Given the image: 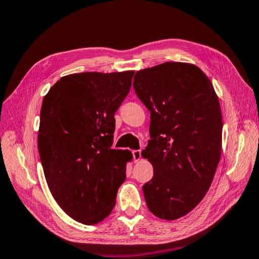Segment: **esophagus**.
<instances>
[{"label":"esophagus","mask_w":259,"mask_h":259,"mask_svg":"<svg viewBox=\"0 0 259 259\" xmlns=\"http://www.w3.org/2000/svg\"><path fill=\"white\" fill-rule=\"evenodd\" d=\"M133 156H134V161L137 162L140 159H142V151L140 150H135L133 151Z\"/></svg>","instance_id":"obj_1"}]
</instances>
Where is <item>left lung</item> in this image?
<instances>
[{
  "label": "left lung",
  "instance_id": "obj_1",
  "mask_svg": "<svg viewBox=\"0 0 259 259\" xmlns=\"http://www.w3.org/2000/svg\"><path fill=\"white\" fill-rule=\"evenodd\" d=\"M134 89L151 112V140L142 155L154 175L144 184L156 217L185 216L208 192L221 159V105L208 76L195 65L168 63L138 71Z\"/></svg>",
  "mask_w": 259,
  "mask_h": 259
}]
</instances>
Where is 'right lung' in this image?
I'll use <instances>...</instances> for the list:
<instances>
[{
	"instance_id": "add662e5",
	"label": "right lung",
	"mask_w": 259,
	"mask_h": 259,
	"mask_svg": "<svg viewBox=\"0 0 259 259\" xmlns=\"http://www.w3.org/2000/svg\"><path fill=\"white\" fill-rule=\"evenodd\" d=\"M134 71L61 77L43 98L37 146L48 186L59 207L85 225L102 222L125 181L128 150H113L114 113Z\"/></svg>"
}]
</instances>
